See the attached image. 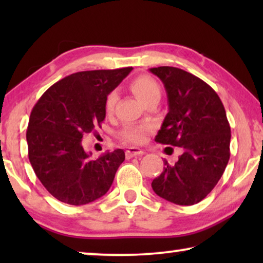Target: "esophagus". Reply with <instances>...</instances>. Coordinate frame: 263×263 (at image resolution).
<instances>
[{"instance_id":"obj_1","label":"esophagus","mask_w":263,"mask_h":263,"mask_svg":"<svg viewBox=\"0 0 263 263\" xmlns=\"http://www.w3.org/2000/svg\"><path fill=\"white\" fill-rule=\"evenodd\" d=\"M145 152H143L142 149L138 148V147H129V148H127V151H125V157L128 158V159H130V158L133 157H136V156H141V154H143Z\"/></svg>"}]
</instances>
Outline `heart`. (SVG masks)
<instances>
[{
	"label": "heart",
	"instance_id": "b5f03b06",
	"mask_svg": "<svg viewBox=\"0 0 263 263\" xmlns=\"http://www.w3.org/2000/svg\"><path fill=\"white\" fill-rule=\"evenodd\" d=\"M129 87L132 92L136 96V98L146 104L148 100L153 98H160V87L158 82L148 75H139L129 82ZM118 96L112 91L106 96L104 109L107 115L112 114L116 106ZM153 130L151 124H128L121 130V139L124 142L141 145L147 140V135Z\"/></svg>",
	"mask_w": 263,
	"mask_h": 263
}]
</instances>
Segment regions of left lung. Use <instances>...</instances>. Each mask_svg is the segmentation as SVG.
Here are the masks:
<instances>
[{
  "instance_id": "8db88e82",
  "label": "left lung",
  "mask_w": 263,
  "mask_h": 263,
  "mask_svg": "<svg viewBox=\"0 0 263 263\" xmlns=\"http://www.w3.org/2000/svg\"><path fill=\"white\" fill-rule=\"evenodd\" d=\"M163 81L168 112L156 141L183 149L175 164L153 179L158 196L179 206L203 200L224 174L230 159L231 129L217 92L195 75L175 67L151 68Z\"/></svg>"
}]
</instances>
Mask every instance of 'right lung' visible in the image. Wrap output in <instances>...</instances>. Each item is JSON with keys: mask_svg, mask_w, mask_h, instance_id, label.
Returning a JSON list of instances; mask_svg holds the SVG:
<instances>
[{"mask_svg": "<svg viewBox=\"0 0 263 263\" xmlns=\"http://www.w3.org/2000/svg\"><path fill=\"white\" fill-rule=\"evenodd\" d=\"M133 68L79 71L46 89L32 109L26 140L28 159L45 189L61 202L81 206L105 195L123 149L98 159L85 152L81 140L105 120L104 103Z\"/></svg>", "mask_w": 263, "mask_h": 263, "instance_id": "obj_1", "label": "right lung"}]
</instances>
